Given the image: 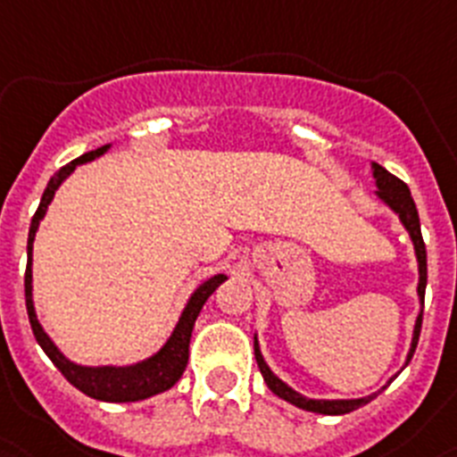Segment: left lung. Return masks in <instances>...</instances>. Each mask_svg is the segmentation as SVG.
I'll return each mask as SVG.
<instances>
[{
	"instance_id": "obj_1",
	"label": "left lung",
	"mask_w": 457,
	"mask_h": 457,
	"mask_svg": "<svg viewBox=\"0 0 457 457\" xmlns=\"http://www.w3.org/2000/svg\"><path fill=\"white\" fill-rule=\"evenodd\" d=\"M372 174H375L377 195H379V200L386 202V204L398 213L403 225L407 228V232H410L411 241H414L416 260H419V296H420V303H423V299H426V283H428V257H426V244H423V237H420L419 212H416L414 197H411L407 184H404L403 179H398V177H394L388 170H384L382 165L372 162ZM420 322H423V311H420L419 317H416L414 338H411V349H410V354H407V361H411L416 345H419ZM255 359H257V366H260L262 377H264V382H267V386L271 388L273 394H276L278 398H283L287 400V403L296 404V407H301V410L305 411L340 416V414H349V411L359 410V407H363V404H368L372 398H375V395H368V398H359V400H311V398H305V395L296 394V391H292L283 379H278V377L269 370V366L264 363V359H262L260 354L257 338H255Z\"/></svg>"
}]
</instances>
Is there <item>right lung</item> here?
I'll return each mask as SVG.
<instances>
[{
  "mask_svg": "<svg viewBox=\"0 0 457 457\" xmlns=\"http://www.w3.org/2000/svg\"><path fill=\"white\" fill-rule=\"evenodd\" d=\"M108 152V145L96 149V152L82 154L80 158L71 161L69 165H63L54 172V177L47 181L46 190H43L41 204H38L37 213L31 218L29 225V239H27V271H25V301H27V315H29L31 331H34V338L41 345L43 352L50 356L54 366L59 368L66 379L73 384L75 388H80L82 394L89 395V398L105 400V403H135V400H145L152 398V395L162 394L172 388L174 384L179 382V377L184 375L186 363H188V345H190V333H193V327H195V320L200 315L202 305L206 303V299L216 292V287L223 280H228V276L218 273V276L209 278L206 283H202L200 287L193 292V296L186 303L184 312H181L179 322L174 327L172 336L165 345H162L161 352L152 356V359L142 361V363H135V366L126 368H112V366H103V368H87L78 366V363H71L66 356L54 347V343L47 338V333L43 331V327L37 320V311H34V301H31V248H34V237H37L38 223L41 218L46 216L47 204L53 202L54 190L62 186V181L69 177L75 170V165L80 162L94 161L101 154Z\"/></svg>",
  "mask_w": 457,
  "mask_h": 457,
  "instance_id": "1",
  "label": "right lung"
}]
</instances>
